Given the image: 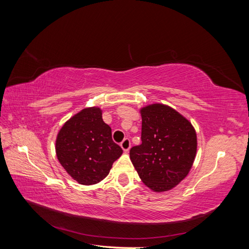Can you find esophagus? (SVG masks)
I'll use <instances>...</instances> for the list:
<instances>
[{
	"label": "esophagus",
	"mask_w": 249,
	"mask_h": 249,
	"mask_svg": "<svg viewBox=\"0 0 249 249\" xmlns=\"http://www.w3.org/2000/svg\"><path fill=\"white\" fill-rule=\"evenodd\" d=\"M120 146H122V148L124 150V152H127V150L130 149L131 147V141L129 138H124L123 140V142L120 143Z\"/></svg>",
	"instance_id": "esophagus-1"
}]
</instances>
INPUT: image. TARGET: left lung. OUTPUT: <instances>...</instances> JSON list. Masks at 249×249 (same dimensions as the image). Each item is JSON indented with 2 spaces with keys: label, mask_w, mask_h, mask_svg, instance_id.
<instances>
[{
  "label": "left lung",
  "mask_w": 249,
  "mask_h": 249,
  "mask_svg": "<svg viewBox=\"0 0 249 249\" xmlns=\"http://www.w3.org/2000/svg\"><path fill=\"white\" fill-rule=\"evenodd\" d=\"M140 145L130 158L142 182L155 192L168 191L189 173L196 156V133L175 109L153 104L140 110Z\"/></svg>",
  "instance_id": "obj_1"
}]
</instances>
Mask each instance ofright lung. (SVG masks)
<instances>
[{"label":"right lung","mask_w":249,"mask_h":249,"mask_svg":"<svg viewBox=\"0 0 249 249\" xmlns=\"http://www.w3.org/2000/svg\"><path fill=\"white\" fill-rule=\"evenodd\" d=\"M57 158L66 172L81 185H93L109 175L123 149L112 140L111 127L102 110L85 108L64 124L56 140Z\"/></svg>","instance_id":"right-lung-1"}]
</instances>
